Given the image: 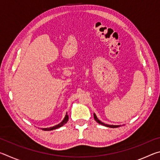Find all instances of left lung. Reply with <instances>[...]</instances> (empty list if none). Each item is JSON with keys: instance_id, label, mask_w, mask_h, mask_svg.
Returning a JSON list of instances; mask_svg holds the SVG:
<instances>
[{"instance_id": "obj_1", "label": "left lung", "mask_w": 160, "mask_h": 160, "mask_svg": "<svg viewBox=\"0 0 160 160\" xmlns=\"http://www.w3.org/2000/svg\"><path fill=\"white\" fill-rule=\"evenodd\" d=\"M94 120H95L97 123H99V124H101V125H102V126H104L109 127V128H118V127H120V126H121V125H117V126H116V125H109V124H105L104 123H103V122H102L101 121H99V120L98 118L97 117V116H96L95 113H94Z\"/></svg>"}]
</instances>
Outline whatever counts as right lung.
I'll use <instances>...</instances> for the list:
<instances>
[{
  "instance_id": "right-lung-1",
  "label": "right lung",
  "mask_w": 160,
  "mask_h": 160,
  "mask_svg": "<svg viewBox=\"0 0 160 160\" xmlns=\"http://www.w3.org/2000/svg\"><path fill=\"white\" fill-rule=\"evenodd\" d=\"M68 115L66 113V116H65L63 120L60 123H58V124H57V125L52 126V127H49V128H41V129L42 130V131H52V130H55L56 128H60V127L65 125V124L68 122Z\"/></svg>"
}]
</instances>
